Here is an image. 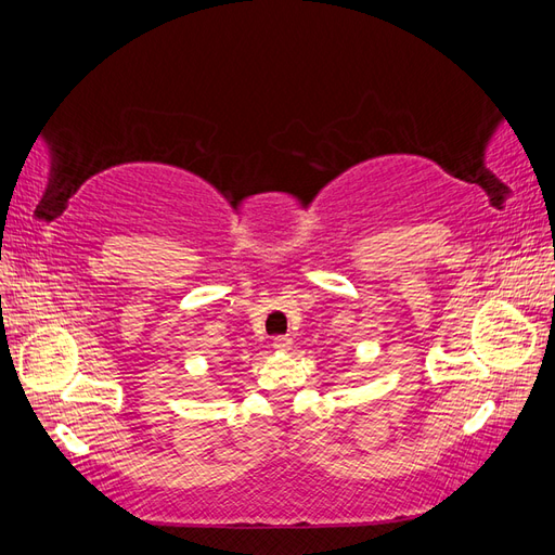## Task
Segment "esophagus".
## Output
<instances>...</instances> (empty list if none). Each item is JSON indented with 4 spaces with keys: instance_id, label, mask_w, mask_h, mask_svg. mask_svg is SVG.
Masks as SVG:
<instances>
[{
    "instance_id": "obj_1",
    "label": "esophagus",
    "mask_w": 555,
    "mask_h": 555,
    "mask_svg": "<svg viewBox=\"0 0 555 555\" xmlns=\"http://www.w3.org/2000/svg\"><path fill=\"white\" fill-rule=\"evenodd\" d=\"M292 338H289V335H275V338H273V347L278 349V351H287L289 347H292Z\"/></svg>"
}]
</instances>
